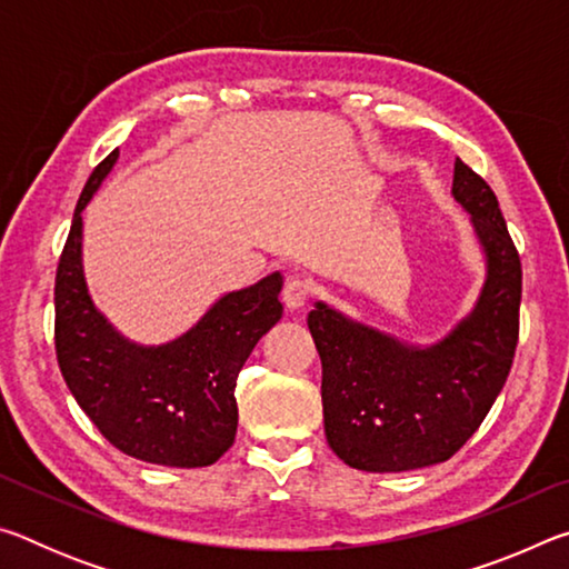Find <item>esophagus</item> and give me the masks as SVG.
I'll return each instance as SVG.
<instances>
[{"label":"esophagus","instance_id":"obj_1","mask_svg":"<svg viewBox=\"0 0 569 569\" xmlns=\"http://www.w3.org/2000/svg\"><path fill=\"white\" fill-rule=\"evenodd\" d=\"M308 296H311V283H308L306 278H301V276L288 278L286 286H283V303L291 308V311L306 306Z\"/></svg>","mask_w":569,"mask_h":569}]
</instances>
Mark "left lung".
Instances as JSON below:
<instances>
[{
    "label": "left lung",
    "mask_w": 569,
    "mask_h": 569,
    "mask_svg": "<svg viewBox=\"0 0 569 569\" xmlns=\"http://www.w3.org/2000/svg\"><path fill=\"white\" fill-rule=\"evenodd\" d=\"M451 196L469 213L487 278L445 339L411 346L316 301L308 329L319 349L329 447L361 471H409L467 445L502 391L519 336L522 266L492 188L457 158Z\"/></svg>",
    "instance_id": "obj_1"
}]
</instances>
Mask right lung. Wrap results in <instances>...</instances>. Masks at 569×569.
<instances>
[{
  "label": "right lung",
  "mask_w": 569,
  "mask_h": 569,
  "mask_svg": "<svg viewBox=\"0 0 569 569\" xmlns=\"http://www.w3.org/2000/svg\"><path fill=\"white\" fill-rule=\"evenodd\" d=\"M112 150L77 200L54 281L57 363L74 401L122 455L162 467H208L233 447L236 381L261 336L283 316V276L220 296L192 329L142 346L92 303L82 271V210L110 176Z\"/></svg>",
  "instance_id": "add662e5"
}]
</instances>
